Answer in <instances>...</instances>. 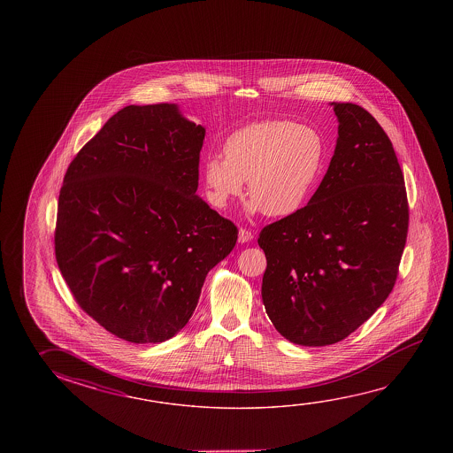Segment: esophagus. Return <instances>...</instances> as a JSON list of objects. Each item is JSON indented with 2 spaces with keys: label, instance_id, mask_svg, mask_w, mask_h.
I'll return each mask as SVG.
<instances>
[{
  "label": "esophagus",
  "instance_id": "obj_1",
  "mask_svg": "<svg viewBox=\"0 0 453 453\" xmlns=\"http://www.w3.org/2000/svg\"><path fill=\"white\" fill-rule=\"evenodd\" d=\"M252 232L251 230L245 229V227H240L238 230V242H242V243H246V242H251Z\"/></svg>",
  "mask_w": 453,
  "mask_h": 453
}]
</instances>
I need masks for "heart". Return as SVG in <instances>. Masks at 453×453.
<instances>
[{
  "instance_id": "b5f03b06",
  "label": "heart",
  "mask_w": 453,
  "mask_h": 453,
  "mask_svg": "<svg viewBox=\"0 0 453 453\" xmlns=\"http://www.w3.org/2000/svg\"><path fill=\"white\" fill-rule=\"evenodd\" d=\"M224 156L210 155L202 165L207 199L226 208L245 191L251 211L281 218L294 215L318 188L326 149L316 129L289 119H262L238 127L223 143Z\"/></svg>"
}]
</instances>
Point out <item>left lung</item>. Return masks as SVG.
I'll use <instances>...</instances> for the list:
<instances>
[{"mask_svg": "<svg viewBox=\"0 0 453 453\" xmlns=\"http://www.w3.org/2000/svg\"><path fill=\"white\" fill-rule=\"evenodd\" d=\"M334 111L338 141L318 191L257 240L265 311L302 346L342 342L370 319L392 292L408 238V194L388 135L360 105Z\"/></svg>", "mask_w": 453, "mask_h": 453, "instance_id": "1", "label": "left lung"}]
</instances>
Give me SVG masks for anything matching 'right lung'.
<instances>
[{
  "mask_svg": "<svg viewBox=\"0 0 453 453\" xmlns=\"http://www.w3.org/2000/svg\"><path fill=\"white\" fill-rule=\"evenodd\" d=\"M203 137L177 105H127L67 167L57 264L77 304L125 342L179 334L237 243V226L196 196Z\"/></svg>",
  "mask_w": 453,
  "mask_h": 453,
  "instance_id": "obj_1",
  "label": "right lung"
}]
</instances>
